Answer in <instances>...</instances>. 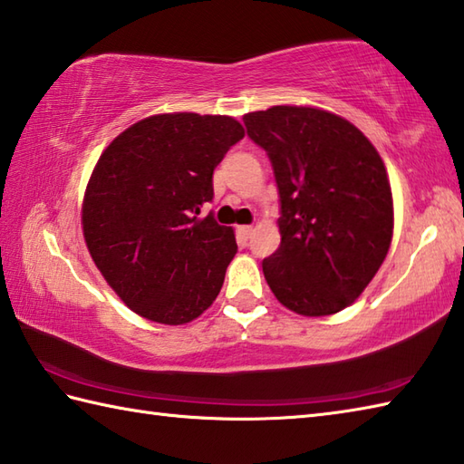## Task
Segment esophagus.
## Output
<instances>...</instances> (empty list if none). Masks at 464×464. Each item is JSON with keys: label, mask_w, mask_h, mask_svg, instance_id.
Here are the masks:
<instances>
[{"label": "esophagus", "mask_w": 464, "mask_h": 464, "mask_svg": "<svg viewBox=\"0 0 464 464\" xmlns=\"http://www.w3.org/2000/svg\"><path fill=\"white\" fill-rule=\"evenodd\" d=\"M252 226H238V234L242 236V238H250L252 236Z\"/></svg>", "instance_id": "obj_1"}]
</instances>
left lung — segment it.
I'll return each mask as SVG.
<instances>
[{
	"label": "left lung",
	"mask_w": 464,
	"mask_h": 464,
	"mask_svg": "<svg viewBox=\"0 0 464 464\" xmlns=\"http://www.w3.org/2000/svg\"><path fill=\"white\" fill-rule=\"evenodd\" d=\"M268 154L280 196V246L262 260L282 304L302 316L340 312L361 296L389 252L392 194L374 146L318 108L274 106L244 116Z\"/></svg>",
	"instance_id": "8db88e82"
}]
</instances>
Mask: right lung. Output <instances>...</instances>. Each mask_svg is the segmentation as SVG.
I'll return each instance as SVG.
<instances>
[{
    "label": "right lung",
    "instance_id": "right-lung-1",
    "mask_svg": "<svg viewBox=\"0 0 464 464\" xmlns=\"http://www.w3.org/2000/svg\"><path fill=\"white\" fill-rule=\"evenodd\" d=\"M242 138L230 116L182 111L141 120L103 150L83 196V238L136 314L186 324L218 296L238 246L200 212L216 166Z\"/></svg>",
    "mask_w": 464,
    "mask_h": 464
}]
</instances>
